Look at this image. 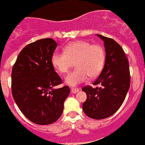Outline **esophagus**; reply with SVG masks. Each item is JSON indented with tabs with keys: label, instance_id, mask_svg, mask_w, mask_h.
Returning a JSON list of instances; mask_svg holds the SVG:
<instances>
[{
	"label": "esophagus",
	"instance_id": "34e87169",
	"mask_svg": "<svg viewBox=\"0 0 145 145\" xmlns=\"http://www.w3.org/2000/svg\"><path fill=\"white\" fill-rule=\"evenodd\" d=\"M79 90H80V89H79L78 88H71V91L74 94V93H76L77 91H79Z\"/></svg>",
	"mask_w": 145,
	"mask_h": 145
}]
</instances>
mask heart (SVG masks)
Wrapping results in <instances>:
<instances>
[{
	"instance_id": "obj_1",
	"label": "heart",
	"mask_w": 145,
	"mask_h": 145,
	"mask_svg": "<svg viewBox=\"0 0 145 145\" xmlns=\"http://www.w3.org/2000/svg\"><path fill=\"white\" fill-rule=\"evenodd\" d=\"M104 48L86 41H75L67 44L64 52H55L51 57L53 66L61 74H67L75 62L76 69L65 78V83L76 86L88 80L89 76H96L105 62Z\"/></svg>"
}]
</instances>
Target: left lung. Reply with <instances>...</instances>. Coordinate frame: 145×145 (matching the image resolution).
<instances>
[{
    "label": "left lung",
    "mask_w": 145,
    "mask_h": 145,
    "mask_svg": "<svg viewBox=\"0 0 145 145\" xmlns=\"http://www.w3.org/2000/svg\"><path fill=\"white\" fill-rule=\"evenodd\" d=\"M104 42L105 65L93 85L82 89L87 95L83 104L85 114L93 119H104L118 110L130 89L129 61L123 48L111 38L97 34Z\"/></svg>",
    "instance_id": "left-lung-1"
}]
</instances>
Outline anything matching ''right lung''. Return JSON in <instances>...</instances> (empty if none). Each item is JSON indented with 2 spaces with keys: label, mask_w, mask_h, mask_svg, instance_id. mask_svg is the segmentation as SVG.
I'll use <instances>...</instances> for the list:
<instances>
[{
  "label": "right lung",
  "mask_w": 145,
  "mask_h": 145,
  "mask_svg": "<svg viewBox=\"0 0 145 145\" xmlns=\"http://www.w3.org/2000/svg\"><path fill=\"white\" fill-rule=\"evenodd\" d=\"M57 47L52 39H42L24 47L12 70V94L26 118L39 125L56 121L69 96L68 86L54 89L62 80L51 62Z\"/></svg>",
  "instance_id": "1"
}]
</instances>
